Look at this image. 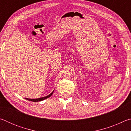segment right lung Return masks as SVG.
Listing matches in <instances>:
<instances>
[{
    "label": "right lung",
    "instance_id": "right-lung-1",
    "mask_svg": "<svg viewBox=\"0 0 131 131\" xmlns=\"http://www.w3.org/2000/svg\"><path fill=\"white\" fill-rule=\"evenodd\" d=\"M54 91H53L51 93L50 95H47V96H44V97H40V98H37V99H28V98H26V99H27V100H28V101H32V102H36L41 101H43V100H44V99L48 98V97H50L52 95Z\"/></svg>",
    "mask_w": 131,
    "mask_h": 131
}]
</instances>
